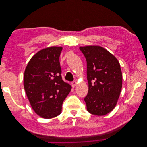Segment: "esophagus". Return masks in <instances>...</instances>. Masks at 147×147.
<instances>
[{
  "mask_svg": "<svg viewBox=\"0 0 147 147\" xmlns=\"http://www.w3.org/2000/svg\"><path fill=\"white\" fill-rule=\"evenodd\" d=\"M77 83L76 81H74V82H72V86L73 88H74L75 86L77 85Z\"/></svg>",
  "mask_w": 147,
  "mask_h": 147,
  "instance_id": "1",
  "label": "esophagus"
}]
</instances>
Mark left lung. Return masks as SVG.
<instances>
[{"label": "left lung", "mask_w": 147, "mask_h": 147, "mask_svg": "<svg viewBox=\"0 0 147 147\" xmlns=\"http://www.w3.org/2000/svg\"><path fill=\"white\" fill-rule=\"evenodd\" d=\"M87 62L89 90L84 98L88 112L103 116L116 106L121 92L123 77L114 55L99 45L80 47Z\"/></svg>", "instance_id": "obj_1"}]
</instances>
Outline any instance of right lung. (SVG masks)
<instances>
[{"label": "right lung", "mask_w": 147, "mask_h": 147, "mask_svg": "<svg viewBox=\"0 0 147 147\" xmlns=\"http://www.w3.org/2000/svg\"><path fill=\"white\" fill-rule=\"evenodd\" d=\"M62 47H50L30 59L24 74V88L31 107L40 117L53 118L61 113L62 104L72 86L61 77Z\"/></svg>", "instance_id": "right-lung-1"}]
</instances>
